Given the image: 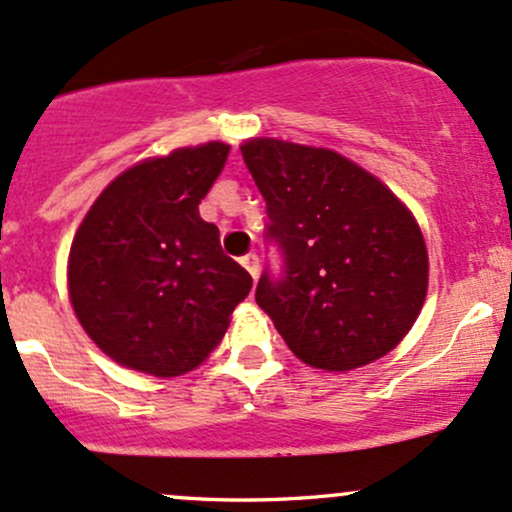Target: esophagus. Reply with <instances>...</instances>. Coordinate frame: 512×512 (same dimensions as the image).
Masks as SVG:
<instances>
[{"instance_id": "34e87169", "label": "esophagus", "mask_w": 512, "mask_h": 512, "mask_svg": "<svg viewBox=\"0 0 512 512\" xmlns=\"http://www.w3.org/2000/svg\"><path fill=\"white\" fill-rule=\"evenodd\" d=\"M240 262H243V267L247 269V272H250L252 279L260 277V257H257V252H247V255Z\"/></svg>"}]
</instances>
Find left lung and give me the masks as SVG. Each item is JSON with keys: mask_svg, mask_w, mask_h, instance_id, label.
<instances>
[{"mask_svg": "<svg viewBox=\"0 0 512 512\" xmlns=\"http://www.w3.org/2000/svg\"><path fill=\"white\" fill-rule=\"evenodd\" d=\"M243 160L267 201L265 267L255 301L306 364L347 372L391 352L428 291V250L389 187L333 150L247 140Z\"/></svg>", "mask_w": 512, "mask_h": 512, "instance_id": "obj_1", "label": "left lung"}]
</instances>
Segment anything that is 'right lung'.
I'll use <instances>...</instances> for the list:
<instances>
[{"label": "right lung", "mask_w": 512, "mask_h": 512, "mask_svg": "<svg viewBox=\"0 0 512 512\" xmlns=\"http://www.w3.org/2000/svg\"><path fill=\"white\" fill-rule=\"evenodd\" d=\"M228 150L206 143L131 167L101 192L72 240V308L89 338L123 367L153 376L192 372L250 294L252 277L199 216Z\"/></svg>", "instance_id": "1"}]
</instances>
